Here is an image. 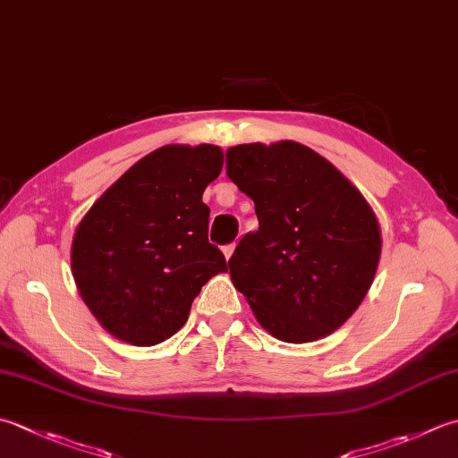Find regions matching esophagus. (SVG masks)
<instances>
[{"instance_id": "esophagus-1", "label": "esophagus", "mask_w": 458, "mask_h": 458, "mask_svg": "<svg viewBox=\"0 0 458 458\" xmlns=\"http://www.w3.org/2000/svg\"><path fill=\"white\" fill-rule=\"evenodd\" d=\"M234 250H236V244H228V246H224V248H222L224 258L230 259V258H232V254H234Z\"/></svg>"}]
</instances>
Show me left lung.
I'll return each mask as SVG.
<instances>
[{
	"label": "left lung",
	"mask_w": 458,
	"mask_h": 458,
	"mask_svg": "<svg viewBox=\"0 0 458 458\" xmlns=\"http://www.w3.org/2000/svg\"><path fill=\"white\" fill-rule=\"evenodd\" d=\"M228 176L254 200L259 228L228 259L258 324L285 344L334 334L369 292L381 226L369 202L306 145L228 148Z\"/></svg>",
	"instance_id": "obj_1"
}]
</instances>
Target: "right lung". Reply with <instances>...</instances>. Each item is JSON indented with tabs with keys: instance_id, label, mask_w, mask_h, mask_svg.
Here are the masks:
<instances>
[{
	"instance_id": "obj_1",
	"label": "right lung",
	"mask_w": 458,
	"mask_h": 458,
	"mask_svg": "<svg viewBox=\"0 0 458 458\" xmlns=\"http://www.w3.org/2000/svg\"><path fill=\"white\" fill-rule=\"evenodd\" d=\"M216 145H166L134 163L81 218L71 244L77 290L111 335L163 344L202 285L228 272L208 242L202 194L222 173Z\"/></svg>"
}]
</instances>
